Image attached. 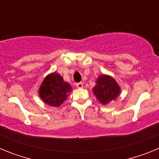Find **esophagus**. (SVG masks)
<instances>
[{
  "label": "esophagus",
  "mask_w": 159,
  "mask_h": 159,
  "mask_svg": "<svg viewBox=\"0 0 159 159\" xmlns=\"http://www.w3.org/2000/svg\"><path fill=\"white\" fill-rule=\"evenodd\" d=\"M76 87L78 88H82L84 87V84H83L82 82H80V83H77L76 84Z\"/></svg>",
  "instance_id": "34e87169"
}]
</instances>
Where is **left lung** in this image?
I'll return each instance as SVG.
<instances>
[{
    "mask_svg": "<svg viewBox=\"0 0 159 159\" xmlns=\"http://www.w3.org/2000/svg\"><path fill=\"white\" fill-rule=\"evenodd\" d=\"M120 87L115 79L107 75H99L93 88L94 95L102 104H107L115 100L120 94Z\"/></svg>",
    "mask_w": 159,
    "mask_h": 159,
    "instance_id": "8db88e82",
    "label": "left lung"
}]
</instances>
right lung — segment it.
<instances>
[{
	"instance_id": "obj_1",
	"label": "right lung",
	"mask_w": 159,
	"mask_h": 159,
	"mask_svg": "<svg viewBox=\"0 0 159 159\" xmlns=\"http://www.w3.org/2000/svg\"><path fill=\"white\" fill-rule=\"evenodd\" d=\"M71 87L58 73H52L44 78L39 89V95L43 102L52 107H59L65 101Z\"/></svg>"
}]
</instances>
